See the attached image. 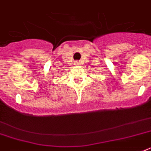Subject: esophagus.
Instances as JSON below:
<instances>
[{
    "label": "esophagus",
    "instance_id": "34e87169",
    "mask_svg": "<svg viewBox=\"0 0 151 151\" xmlns=\"http://www.w3.org/2000/svg\"><path fill=\"white\" fill-rule=\"evenodd\" d=\"M74 65H76V66H79V65H80V62H79V61H76L75 64H74Z\"/></svg>",
    "mask_w": 151,
    "mask_h": 151
}]
</instances>
